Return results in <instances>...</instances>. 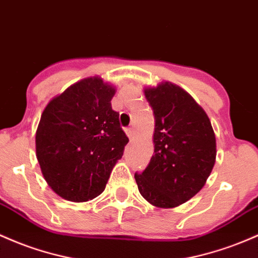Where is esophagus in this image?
Listing matches in <instances>:
<instances>
[{
  "mask_svg": "<svg viewBox=\"0 0 258 258\" xmlns=\"http://www.w3.org/2000/svg\"><path fill=\"white\" fill-rule=\"evenodd\" d=\"M124 132H126V135L128 136V138H134L135 137V128L134 127H127L126 130H124Z\"/></svg>",
  "mask_w": 258,
  "mask_h": 258,
  "instance_id": "34e87169",
  "label": "esophagus"
}]
</instances>
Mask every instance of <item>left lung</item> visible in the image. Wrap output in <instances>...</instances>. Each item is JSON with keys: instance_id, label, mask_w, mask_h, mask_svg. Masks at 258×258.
<instances>
[{"instance_id": "8db88e82", "label": "left lung", "mask_w": 258, "mask_h": 258, "mask_svg": "<svg viewBox=\"0 0 258 258\" xmlns=\"http://www.w3.org/2000/svg\"><path fill=\"white\" fill-rule=\"evenodd\" d=\"M144 95L155 118L154 154L135 179L152 206L175 208L205 186L216 163V135L205 110L176 84L146 87Z\"/></svg>"}]
</instances>
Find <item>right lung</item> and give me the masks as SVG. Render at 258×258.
Returning a JSON list of instances; mask_svg holds the SVG:
<instances>
[{"instance_id":"1","label":"right lung","mask_w":258,"mask_h":258,"mask_svg":"<svg viewBox=\"0 0 258 258\" xmlns=\"http://www.w3.org/2000/svg\"><path fill=\"white\" fill-rule=\"evenodd\" d=\"M116 88L99 76L83 78L49 101L35 135L42 176L55 194L87 202L105 189L128 138L112 110Z\"/></svg>"}]
</instances>
